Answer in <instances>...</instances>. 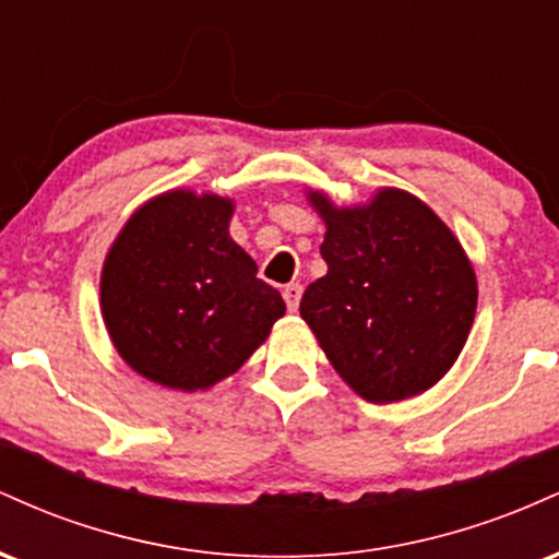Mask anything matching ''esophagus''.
<instances>
[{"instance_id":"esophagus-1","label":"esophagus","mask_w":559,"mask_h":559,"mask_svg":"<svg viewBox=\"0 0 559 559\" xmlns=\"http://www.w3.org/2000/svg\"><path fill=\"white\" fill-rule=\"evenodd\" d=\"M284 299H286V307L292 312H297L299 307V299H301V284H288L284 288Z\"/></svg>"}]
</instances>
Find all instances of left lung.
Segmentation results:
<instances>
[{
  "mask_svg": "<svg viewBox=\"0 0 559 559\" xmlns=\"http://www.w3.org/2000/svg\"><path fill=\"white\" fill-rule=\"evenodd\" d=\"M325 223L329 273L299 301L336 373L362 400L402 402L447 376L476 318L478 284L463 243L418 197L378 189L336 207L307 191Z\"/></svg>",
  "mask_w": 559,
  "mask_h": 559,
  "instance_id": "obj_1",
  "label": "left lung"
}]
</instances>
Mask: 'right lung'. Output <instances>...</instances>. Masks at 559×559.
Instances as JSON below:
<instances>
[{"label":"right lung","instance_id":"add662e5","mask_svg":"<svg viewBox=\"0 0 559 559\" xmlns=\"http://www.w3.org/2000/svg\"><path fill=\"white\" fill-rule=\"evenodd\" d=\"M234 202L165 191L128 217L102 267V318L139 376L197 391L234 376L284 318L281 294L230 239Z\"/></svg>","mask_w":559,"mask_h":559}]
</instances>
